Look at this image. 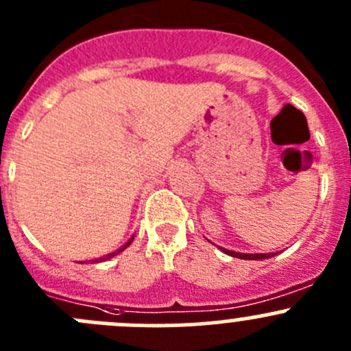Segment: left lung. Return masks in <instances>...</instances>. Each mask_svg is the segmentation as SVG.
Segmentation results:
<instances>
[{"label":"left lung","instance_id":"1","mask_svg":"<svg viewBox=\"0 0 351 351\" xmlns=\"http://www.w3.org/2000/svg\"><path fill=\"white\" fill-rule=\"evenodd\" d=\"M221 251H224L226 254L234 258H241V260H265V258H271L275 256V253H261V254H250V253H236V251L226 250V247H221Z\"/></svg>","mask_w":351,"mask_h":351}]
</instances>
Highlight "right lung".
Segmentation results:
<instances>
[{
    "instance_id": "1",
    "label": "right lung",
    "mask_w": 351,
    "mask_h": 351,
    "mask_svg": "<svg viewBox=\"0 0 351 351\" xmlns=\"http://www.w3.org/2000/svg\"><path fill=\"white\" fill-rule=\"evenodd\" d=\"M132 241H134V238H130V239H129V241H127L125 244H123V246H122V247H120V250L113 251V253H108V254H107V256H104V258H98V260H95V261H97V263H98V261H105V260H108V258H113V256H115V254L122 253V251H123V250H125V247H127V246H129V244H130V243H132Z\"/></svg>"
}]
</instances>
